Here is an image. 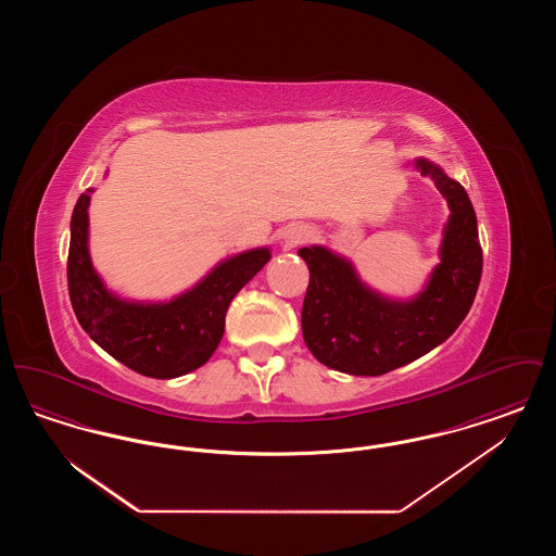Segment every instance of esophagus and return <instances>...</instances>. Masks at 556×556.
<instances>
[{
	"label": "esophagus",
	"instance_id": "34e87169",
	"mask_svg": "<svg viewBox=\"0 0 556 556\" xmlns=\"http://www.w3.org/2000/svg\"><path fill=\"white\" fill-rule=\"evenodd\" d=\"M300 238H302V236H300L298 231H291L290 236H288V241H290V243H298Z\"/></svg>",
	"mask_w": 556,
	"mask_h": 556
}]
</instances>
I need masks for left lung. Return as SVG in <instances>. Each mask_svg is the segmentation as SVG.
<instances>
[{"label": "left lung", "instance_id": "1", "mask_svg": "<svg viewBox=\"0 0 556 556\" xmlns=\"http://www.w3.org/2000/svg\"><path fill=\"white\" fill-rule=\"evenodd\" d=\"M450 206L442 263L415 300L394 302L361 283L352 265L313 245L298 254L311 270L302 304V336L318 363L350 375L377 377L404 367L448 340L476 300L483 254L473 204L458 181L419 159Z\"/></svg>", "mask_w": 556, "mask_h": 556}]
</instances>
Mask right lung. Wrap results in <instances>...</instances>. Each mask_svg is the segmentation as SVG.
Wrapping results in <instances>:
<instances>
[{"label": "right lung", "instance_id": "add662e5", "mask_svg": "<svg viewBox=\"0 0 556 556\" xmlns=\"http://www.w3.org/2000/svg\"><path fill=\"white\" fill-rule=\"evenodd\" d=\"M89 193H80L71 220L68 293L89 338L125 367L154 379L200 369L225 333L231 300L268 263V248L238 254L204 281L164 304H137L112 295L93 270L87 250Z\"/></svg>", "mask_w": 556, "mask_h": 556}]
</instances>
